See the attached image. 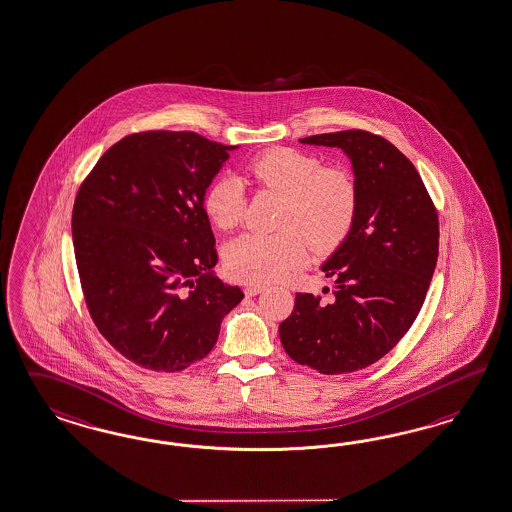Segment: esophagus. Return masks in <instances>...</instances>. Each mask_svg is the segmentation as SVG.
<instances>
[{"instance_id":"1","label":"esophagus","mask_w":512,"mask_h":512,"mask_svg":"<svg viewBox=\"0 0 512 512\" xmlns=\"http://www.w3.org/2000/svg\"><path fill=\"white\" fill-rule=\"evenodd\" d=\"M263 289H265V286H262V284H249V286H245V295L254 297V295L262 293Z\"/></svg>"}]
</instances>
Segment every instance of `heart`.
Instances as JSON below:
<instances>
[{
    "mask_svg": "<svg viewBox=\"0 0 512 512\" xmlns=\"http://www.w3.org/2000/svg\"><path fill=\"white\" fill-rule=\"evenodd\" d=\"M243 180L284 197L273 234L247 232L224 249L228 273L250 284L275 282L308 260L310 243L332 250L353 228L358 210V185L345 169L325 167L321 159L293 148H273L250 159ZM243 187L234 178H217L204 195L211 223L234 228L243 217Z\"/></svg>",
    "mask_w": 512,
    "mask_h": 512,
    "instance_id": "1",
    "label": "heart"
}]
</instances>
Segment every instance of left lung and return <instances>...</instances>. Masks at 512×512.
Segmentation results:
<instances>
[{
	"label": "left lung",
	"mask_w": 512,
	"mask_h": 512,
	"mask_svg": "<svg viewBox=\"0 0 512 512\" xmlns=\"http://www.w3.org/2000/svg\"><path fill=\"white\" fill-rule=\"evenodd\" d=\"M302 145L338 146L353 163V228L321 271L334 299L297 293L280 341L301 366L351 373L390 353L412 327L438 260V213L412 161L364 130L321 133Z\"/></svg>",
	"instance_id": "left-lung-1"
}]
</instances>
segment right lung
Segmentation results:
<instances>
[{"mask_svg":"<svg viewBox=\"0 0 512 512\" xmlns=\"http://www.w3.org/2000/svg\"><path fill=\"white\" fill-rule=\"evenodd\" d=\"M195 132L132 133L79 187L72 239L96 328L137 366L176 373L210 353L243 291L213 275L204 195L228 152Z\"/></svg>","mask_w":512,"mask_h":512,"instance_id":"obj_1","label":"right lung"}]
</instances>
